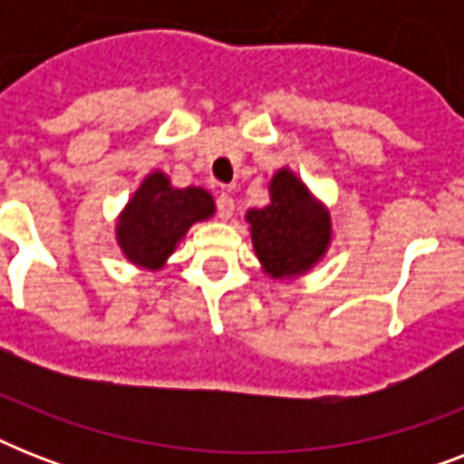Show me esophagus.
I'll return each instance as SVG.
<instances>
[{
  "label": "esophagus",
  "instance_id": "obj_1",
  "mask_svg": "<svg viewBox=\"0 0 464 464\" xmlns=\"http://www.w3.org/2000/svg\"><path fill=\"white\" fill-rule=\"evenodd\" d=\"M217 209H218V218H224V221H228V218L233 217L236 202H233V197L228 195V192H221V195L217 197Z\"/></svg>",
  "mask_w": 464,
  "mask_h": 464
}]
</instances>
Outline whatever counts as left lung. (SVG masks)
Returning <instances> with one entry per match:
<instances>
[{
    "mask_svg": "<svg viewBox=\"0 0 464 464\" xmlns=\"http://www.w3.org/2000/svg\"><path fill=\"white\" fill-rule=\"evenodd\" d=\"M269 204L247 209L255 257L269 279L291 282L323 262L332 246V214L289 166L267 182Z\"/></svg>",
    "mask_w": 464,
    "mask_h": 464,
    "instance_id": "1",
    "label": "left lung"
}]
</instances>
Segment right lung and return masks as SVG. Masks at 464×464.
<instances>
[{
	"label": "right lung",
	"mask_w": 464,
	"mask_h": 464,
	"mask_svg": "<svg viewBox=\"0 0 464 464\" xmlns=\"http://www.w3.org/2000/svg\"><path fill=\"white\" fill-rule=\"evenodd\" d=\"M214 214L217 202L209 189L197 185L175 188L156 168L140 182L115 218V240L134 267L159 272L189 228Z\"/></svg>",
	"instance_id": "obj_1"
}]
</instances>
